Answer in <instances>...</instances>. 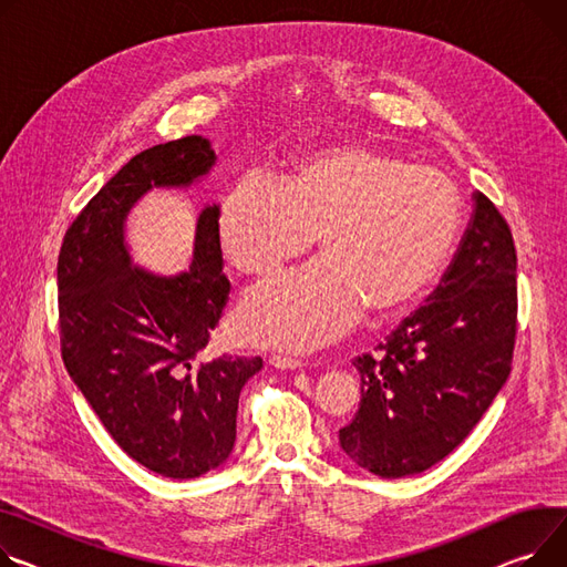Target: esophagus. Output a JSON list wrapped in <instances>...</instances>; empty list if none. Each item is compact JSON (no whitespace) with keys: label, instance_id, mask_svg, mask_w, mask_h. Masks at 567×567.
Here are the masks:
<instances>
[{"label":"esophagus","instance_id":"obj_1","mask_svg":"<svg viewBox=\"0 0 567 567\" xmlns=\"http://www.w3.org/2000/svg\"><path fill=\"white\" fill-rule=\"evenodd\" d=\"M269 362L278 369H300V367H303V362L296 360V358H287V355H271Z\"/></svg>","mask_w":567,"mask_h":567}]
</instances>
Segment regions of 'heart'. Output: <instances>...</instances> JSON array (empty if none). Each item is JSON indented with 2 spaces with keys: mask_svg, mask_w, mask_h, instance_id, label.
<instances>
[{
  "mask_svg": "<svg viewBox=\"0 0 567 567\" xmlns=\"http://www.w3.org/2000/svg\"><path fill=\"white\" fill-rule=\"evenodd\" d=\"M463 198L446 173L364 143L296 157L278 188L241 184L223 198L218 239L233 267L269 280L317 241L319 264L255 291L239 328L257 344L306 351L390 319L435 285L456 248Z\"/></svg>",
  "mask_w": 567,
  "mask_h": 567,
  "instance_id": "b5f03b06",
  "label": "heart"
}]
</instances>
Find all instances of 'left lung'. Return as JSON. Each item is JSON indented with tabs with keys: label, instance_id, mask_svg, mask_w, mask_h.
Here are the masks:
<instances>
[{
	"label": "left lung",
	"instance_id": "left-lung-1",
	"mask_svg": "<svg viewBox=\"0 0 567 567\" xmlns=\"http://www.w3.org/2000/svg\"><path fill=\"white\" fill-rule=\"evenodd\" d=\"M465 241L429 303L379 355L355 358L360 408L339 444L383 478L446 458L506 383L517 334V252L495 203L476 194Z\"/></svg>",
	"mask_w": 567,
	"mask_h": 567
}]
</instances>
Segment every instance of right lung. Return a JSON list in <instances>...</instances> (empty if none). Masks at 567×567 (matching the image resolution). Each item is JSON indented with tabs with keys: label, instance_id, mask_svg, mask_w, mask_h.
Returning a JSON list of instances; mask_svg holds the SVG:
<instances>
[{
	"label": "right lung",
	"instance_id": "add662e5",
	"mask_svg": "<svg viewBox=\"0 0 567 567\" xmlns=\"http://www.w3.org/2000/svg\"><path fill=\"white\" fill-rule=\"evenodd\" d=\"M212 164L203 136L143 150L74 216L56 261L70 379L127 456L171 478L203 476L230 456L239 394L261 358L203 360L233 289L216 205L203 209L194 264L177 278L132 267L123 220L150 186L188 184Z\"/></svg>",
	"mask_w": 567,
	"mask_h": 567
}]
</instances>
